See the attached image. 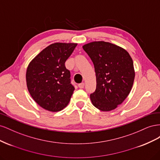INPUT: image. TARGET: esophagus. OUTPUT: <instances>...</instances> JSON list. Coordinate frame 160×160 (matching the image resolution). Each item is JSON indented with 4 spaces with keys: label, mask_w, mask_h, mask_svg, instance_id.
<instances>
[{
    "label": "esophagus",
    "mask_w": 160,
    "mask_h": 160,
    "mask_svg": "<svg viewBox=\"0 0 160 160\" xmlns=\"http://www.w3.org/2000/svg\"><path fill=\"white\" fill-rule=\"evenodd\" d=\"M84 85H85L84 83H79V84L78 85L79 88H81V89H83V88H84Z\"/></svg>",
    "instance_id": "1"
}]
</instances>
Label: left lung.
<instances>
[{
	"label": "left lung",
	"mask_w": 160,
	"mask_h": 160,
	"mask_svg": "<svg viewBox=\"0 0 160 160\" xmlns=\"http://www.w3.org/2000/svg\"><path fill=\"white\" fill-rule=\"evenodd\" d=\"M93 61L96 89L90 95L92 103L102 111L115 109L126 99L135 78L133 62L128 52L105 41H93L83 46Z\"/></svg>",
	"instance_id": "obj_1"
}]
</instances>
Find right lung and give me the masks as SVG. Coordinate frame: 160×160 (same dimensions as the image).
I'll return each mask as SVG.
<instances>
[{
    "label": "right lung",
    "mask_w": 160,
    "mask_h": 160,
    "mask_svg": "<svg viewBox=\"0 0 160 160\" xmlns=\"http://www.w3.org/2000/svg\"><path fill=\"white\" fill-rule=\"evenodd\" d=\"M77 43L55 42L34 58L26 72L27 88L34 101L43 109L56 112L69 104L75 88L65 62Z\"/></svg>",
    "instance_id": "right-lung-1"
}]
</instances>
